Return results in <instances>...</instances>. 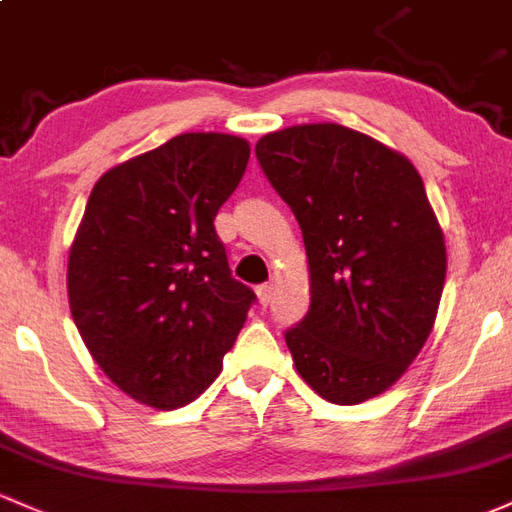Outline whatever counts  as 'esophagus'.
<instances>
[{"label": "esophagus", "mask_w": 512, "mask_h": 512, "mask_svg": "<svg viewBox=\"0 0 512 512\" xmlns=\"http://www.w3.org/2000/svg\"><path fill=\"white\" fill-rule=\"evenodd\" d=\"M273 293H276V285H273V283H263V285H258V288H256L258 302H261L263 307H266L268 302L273 300Z\"/></svg>", "instance_id": "34e87169"}]
</instances>
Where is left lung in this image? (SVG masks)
<instances>
[{
    "instance_id": "1",
    "label": "left lung",
    "mask_w": 512,
    "mask_h": 512,
    "mask_svg": "<svg viewBox=\"0 0 512 512\" xmlns=\"http://www.w3.org/2000/svg\"><path fill=\"white\" fill-rule=\"evenodd\" d=\"M256 156L305 241L310 312L285 332L302 381L337 405L386 393L430 337L447 278L420 173L332 122L261 136Z\"/></svg>"
}]
</instances>
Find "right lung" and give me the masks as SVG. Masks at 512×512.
Instances as JSON below:
<instances>
[{
	"mask_svg": "<svg viewBox=\"0 0 512 512\" xmlns=\"http://www.w3.org/2000/svg\"><path fill=\"white\" fill-rule=\"evenodd\" d=\"M249 141L180 134L95 183L68 256V300L87 351L136 403L175 410L222 371L256 295L232 278L214 217Z\"/></svg>",
	"mask_w": 512,
	"mask_h": 512,
	"instance_id": "1",
	"label": "right lung"
}]
</instances>
